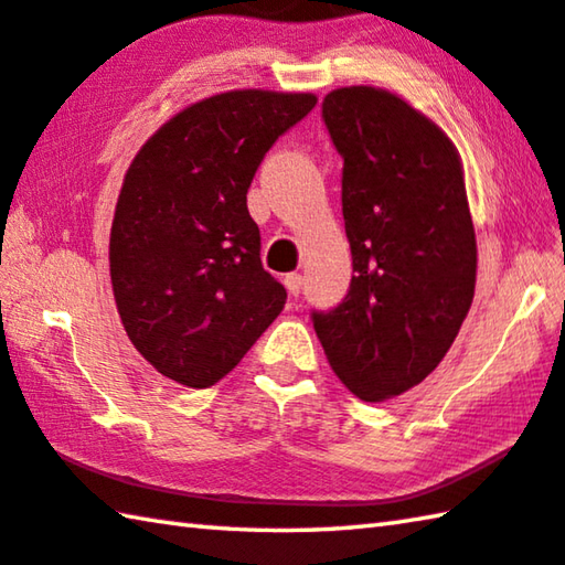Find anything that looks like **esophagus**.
Listing matches in <instances>:
<instances>
[{
  "mask_svg": "<svg viewBox=\"0 0 565 565\" xmlns=\"http://www.w3.org/2000/svg\"><path fill=\"white\" fill-rule=\"evenodd\" d=\"M302 282H305V277H302L300 273H290V275H285V288H288V292H290V295H300V290H302Z\"/></svg>",
  "mask_w": 565,
  "mask_h": 565,
  "instance_id": "obj_1",
  "label": "esophagus"
}]
</instances>
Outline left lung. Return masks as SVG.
<instances>
[{
	"instance_id": "left-lung-1",
	"label": "left lung",
	"mask_w": 565,
	"mask_h": 565,
	"mask_svg": "<svg viewBox=\"0 0 565 565\" xmlns=\"http://www.w3.org/2000/svg\"><path fill=\"white\" fill-rule=\"evenodd\" d=\"M322 118L344 161L354 275L312 324L344 387L384 402L437 370L469 315L477 235L463 168L449 136L384 88H334Z\"/></svg>"
}]
</instances>
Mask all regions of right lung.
Instances as JSON below:
<instances>
[{
	"mask_svg": "<svg viewBox=\"0 0 565 565\" xmlns=\"http://www.w3.org/2000/svg\"><path fill=\"white\" fill-rule=\"evenodd\" d=\"M318 96L237 88L166 121L128 166L108 263L118 315L146 362L178 384L223 380L282 312L263 270L247 188Z\"/></svg>",
	"mask_w": 565,
	"mask_h": 565,
	"instance_id": "1",
	"label": "right lung"
}]
</instances>
